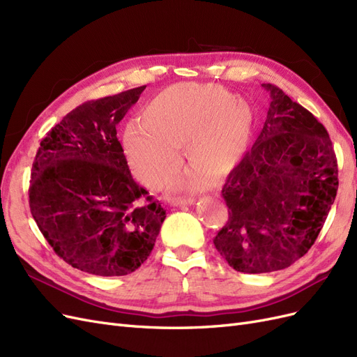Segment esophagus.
Returning a JSON list of instances; mask_svg holds the SVG:
<instances>
[{
	"label": "esophagus",
	"mask_w": 357,
	"mask_h": 357,
	"mask_svg": "<svg viewBox=\"0 0 357 357\" xmlns=\"http://www.w3.org/2000/svg\"><path fill=\"white\" fill-rule=\"evenodd\" d=\"M195 202L193 198H177V199H172L171 204L176 205V207H183V205H192Z\"/></svg>",
	"instance_id": "1"
}]
</instances>
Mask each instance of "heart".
I'll list each match as a JSON object with an SVG mask.
<instances>
[{"label": "heart", "instance_id": "obj_1", "mask_svg": "<svg viewBox=\"0 0 357 357\" xmlns=\"http://www.w3.org/2000/svg\"><path fill=\"white\" fill-rule=\"evenodd\" d=\"M128 125L126 155L135 174L150 188H164L181 165L180 147L193 167L177 183L197 190L210 176H225L238 164L252 131V114L241 102L211 84H176L159 92Z\"/></svg>", "mask_w": 357, "mask_h": 357}]
</instances>
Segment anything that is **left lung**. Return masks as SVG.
Masks as SVG:
<instances>
[{
	"label": "left lung",
	"mask_w": 357,
	"mask_h": 357,
	"mask_svg": "<svg viewBox=\"0 0 357 357\" xmlns=\"http://www.w3.org/2000/svg\"><path fill=\"white\" fill-rule=\"evenodd\" d=\"M262 88L271 96L266 121L222 189L229 219L214 238L229 266L245 274L278 271L304 256L338 190L325 126L277 86Z\"/></svg>",
	"instance_id": "left-lung-1"
}]
</instances>
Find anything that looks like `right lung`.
Wrapping results in <instances>:
<instances>
[{
  "mask_svg": "<svg viewBox=\"0 0 357 357\" xmlns=\"http://www.w3.org/2000/svg\"><path fill=\"white\" fill-rule=\"evenodd\" d=\"M146 86L89 101L41 139L29 207L55 253L101 277L134 273L153 250L167 214L134 180L116 125Z\"/></svg>",
  "mask_w": 357,
  "mask_h": 357,
  "instance_id": "1",
  "label": "right lung"
}]
</instances>
